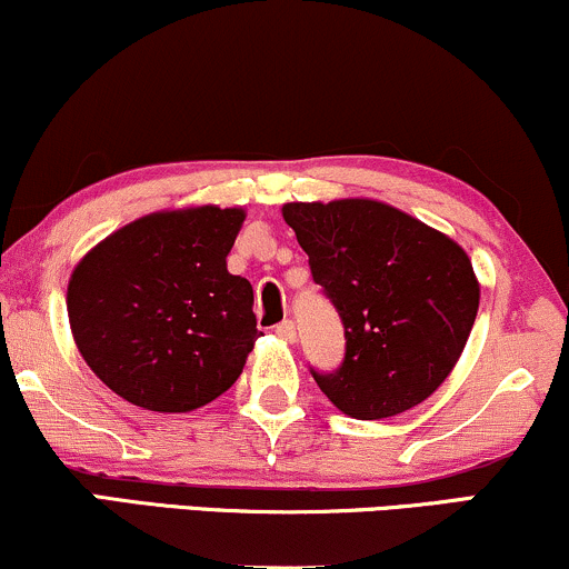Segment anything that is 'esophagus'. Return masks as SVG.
Instances as JSON below:
<instances>
[{"instance_id": "esophagus-1", "label": "esophagus", "mask_w": 569, "mask_h": 569, "mask_svg": "<svg viewBox=\"0 0 569 569\" xmlns=\"http://www.w3.org/2000/svg\"><path fill=\"white\" fill-rule=\"evenodd\" d=\"M276 333L283 341H289V345H293V341H297V326H293L291 320H283V323H278L276 326Z\"/></svg>"}]
</instances>
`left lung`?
<instances>
[{
  "mask_svg": "<svg viewBox=\"0 0 569 569\" xmlns=\"http://www.w3.org/2000/svg\"><path fill=\"white\" fill-rule=\"evenodd\" d=\"M312 280L345 326L337 371H312L352 419L406 413L448 379L480 307L467 251L406 211L368 198L286 203Z\"/></svg>",
  "mask_w": 569,
  "mask_h": 569,
  "instance_id": "obj_1",
  "label": "left lung"
}]
</instances>
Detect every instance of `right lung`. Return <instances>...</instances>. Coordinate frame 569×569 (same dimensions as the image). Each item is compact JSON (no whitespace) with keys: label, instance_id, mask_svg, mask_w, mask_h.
Instances as JSON below:
<instances>
[{"label":"right lung","instance_id":"add662e5","mask_svg":"<svg viewBox=\"0 0 569 569\" xmlns=\"http://www.w3.org/2000/svg\"><path fill=\"white\" fill-rule=\"evenodd\" d=\"M243 209L156 211L73 267L68 320L94 376L132 406L188 413L228 392L254 350V291L228 272Z\"/></svg>","mask_w":569,"mask_h":569}]
</instances>
